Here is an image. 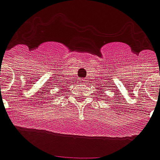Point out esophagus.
I'll list each match as a JSON object with an SVG mask.
<instances>
[{
	"label": "esophagus",
	"instance_id": "esophagus-1",
	"mask_svg": "<svg viewBox=\"0 0 160 160\" xmlns=\"http://www.w3.org/2000/svg\"><path fill=\"white\" fill-rule=\"evenodd\" d=\"M80 83H84V82H85V80H82V79H81V80H80Z\"/></svg>",
	"mask_w": 160,
	"mask_h": 160
}]
</instances>
